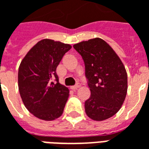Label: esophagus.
<instances>
[{"label": "esophagus", "mask_w": 149, "mask_h": 149, "mask_svg": "<svg viewBox=\"0 0 149 149\" xmlns=\"http://www.w3.org/2000/svg\"><path fill=\"white\" fill-rule=\"evenodd\" d=\"M80 86H81V84H80V83H77V84H75V85H73V86H72V89H73V90H76V89H77V88H80Z\"/></svg>", "instance_id": "obj_1"}]
</instances>
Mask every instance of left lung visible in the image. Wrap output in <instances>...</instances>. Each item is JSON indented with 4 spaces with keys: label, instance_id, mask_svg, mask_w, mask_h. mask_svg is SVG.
Segmentation results:
<instances>
[{
    "label": "left lung",
    "instance_id": "obj_1",
    "mask_svg": "<svg viewBox=\"0 0 149 149\" xmlns=\"http://www.w3.org/2000/svg\"><path fill=\"white\" fill-rule=\"evenodd\" d=\"M82 56L91 96L84 102L88 117L100 121L118 112L128 89L127 72L123 63L109 44L100 38L73 45Z\"/></svg>",
    "mask_w": 149,
    "mask_h": 149
}]
</instances>
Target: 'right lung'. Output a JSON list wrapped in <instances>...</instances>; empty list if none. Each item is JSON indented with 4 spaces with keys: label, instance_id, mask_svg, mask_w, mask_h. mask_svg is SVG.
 <instances>
[{
    "label": "right lung",
    "instance_id": "right-lung-1",
    "mask_svg": "<svg viewBox=\"0 0 149 149\" xmlns=\"http://www.w3.org/2000/svg\"><path fill=\"white\" fill-rule=\"evenodd\" d=\"M72 47L52 40L37 43L22 60L18 87L22 101L37 118L52 120L61 116L69 91L59 83L56 67Z\"/></svg>",
    "mask_w": 149,
    "mask_h": 149
}]
</instances>
